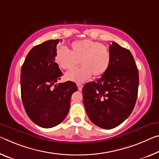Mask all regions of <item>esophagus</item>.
Masks as SVG:
<instances>
[{
	"instance_id": "34e87169",
	"label": "esophagus",
	"mask_w": 159,
	"mask_h": 159,
	"mask_svg": "<svg viewBox=\"0 0 159 159\" xmlns=\"http://www.w3.org/2000/svg\"><path fill=\"white\" fill-rule=\"evenodd\" d=\"M77 86H78V89H79V90H81L82 89H83V86H84V85H83L82 84H77Z\"/></svg>"
}]
</instances>
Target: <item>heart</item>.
Returning a JSON list of instances; mask_svg holds the SVG:
<instances>
[{
    "label": "heart",
    "mask_w": 159,
    "mask_h": 159,
    "mask_svg": "<svg viewBox=\"0 0 159 159\" xmlns=\"http://www.w3.org/2000/svg\"><path fill=\"white\" fill-rule=\"evenodd\" d=\"M58 65L63 69L70 70L80 64L82 67L67 72L66 79L78 84L94 78L102 76L109 69L111 54L107 47L90 39L73 42L68 51L59 48L55 55Z\"/></svg>",
    "instance_id": "obj_1"
}]
</instances>
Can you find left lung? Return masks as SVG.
<instances>
[{
  "label": "left lung",
  "mask_w": 159,
  "mask_h": 159,
  "mask_svg": "<svg viewBox=\"0 0 159 159\" xmlns=\"http://www.w3.org/2000/svg\"><path fill=\"white\" fill-rule=\"evenodd\" d=\"M111 61L107 72L83 88L90 120L103 129L117 127L129 117L137 98L139 71L132 54L115 42L110 44Z\"/></svg>",
  "instance_id": "obj_1"
}]
</instances>
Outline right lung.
Wrapping results in <instances>:
<instances>
[{
  "instance_id": "right-lung-1",
  "label": "right lung",
  "mask_w": 159,
  "mask_h": 159,
  "mask_svg": "<svg viewBox=\"0 0 159 159\" xmlns=\"http://www.w3.org/2000/svg\"><path fill=\"white\" fill-rule=\"evenodd\" d=\"M59 39L48 40L30 50L22 66L21 97L30 119L43 128L60 124L69 111L70 98L76 84H56L63 75L55 62Z\"/></svg>"
}]
</instances>
